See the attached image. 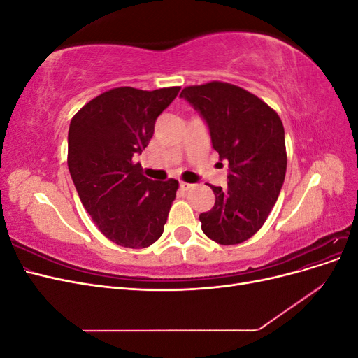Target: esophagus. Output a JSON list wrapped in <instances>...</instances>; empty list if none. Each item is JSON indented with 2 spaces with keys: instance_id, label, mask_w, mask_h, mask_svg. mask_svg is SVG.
Segmentation results:
<instances>
[{
  "instance_id": "esophagus-1",
  "label": "esophagus",
  "mask_w": 358,
  "mask_h": 358,
  "mask_svg": "<svg viewBox=\"0 0 358 358\" xmlns=\"http://www.w3.org/2000/svg\"><path fill=\"white\" fill-rule=\"evenodd\" d=\"M179 187H180V189H183V191H188V189L192 188L191 183H187V182H180Z\"/></svg>"
}]
</instances>
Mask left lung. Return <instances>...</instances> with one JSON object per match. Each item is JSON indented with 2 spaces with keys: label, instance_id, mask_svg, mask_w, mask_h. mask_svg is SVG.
Instances as JSON below:
<instances>
[{
  "label": "left lung",
  "instance_id": "obj_1",
  "mask_svg": "<svg viewBox=\"0 0 358 358\" xmlns=\"http://www.w3.org/2000/svg\"><path fill=\"white\" fill-rule=\"evenodd\" d=\"M180 96L200 112L213 149L229 162V187L210 185L215 206L200 213L201 230L220 245L242 243L262 229L284 185L282 121L257 95L231 83L187 86Z\"/></svg>",
  "mask_w": 358,
  "mask_h": 358
}]
</instances>
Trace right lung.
<instances>
[{
	"label": "right lung",
	"instance_id": "obj_1",
	"mask_svg": "<svg viewBox=\"0 0 358 358\" xmlns=\"http://www.w3.org/2000/svg\"><path fill=\"white\" fill-rule=\"evenodd\" d=\"M179 90L113 88L70 122L67 162L76 191L99 230L119 246L148 248L164 231L179 182L150 180L133 159L149 145L157 117Z\"/></svg>",
	"mask_w": 358,
	"mask_h": 358
}]
</instances>
